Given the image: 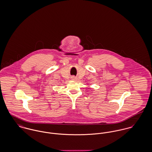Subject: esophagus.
Instances as JSON below:
<instances>
[{
    "label": "esophagus",
    "mask_w": 152,
    "mask_h": 152,
    "mask_svg": "<svg viewBox=\"0 0 152 152\" xmlns=\"http://www.w3.org/2000/svg\"><path fill=\"white\" fill-rule=\"evenodd\" d=\"M72 79H73V80H75V77H74V76H73V77H72Z\"/></svg>",
    "instance_id": "esophagus-1"
}]
</instances>
